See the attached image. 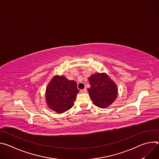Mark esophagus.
Masks as SVG:
<instances>
[{"instance_id":"34e87169","label":"esophagus","mask_w":159,"mask_h":159,"mask_svg":"<svg viewBox=\"0 0 159 159\" xmlns=\"http://www.w3.org/2000/svg\"><path fill=\"white\" fill-rule=\"evenodd\" d=\"M87 92V89L85 88V89H82V90H80V93H85Z\"/></svg>"}]
</instances>
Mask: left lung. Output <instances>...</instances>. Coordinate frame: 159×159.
<instances>
[{"label":"left lung","mask_w":159,"mask_h":159,"mask_svg":"<svg viewBox=\"0 0 159 159\" xmlns=\"http://www.w3.org/2000/svg\"><path fill=\"white\" fill-rule=\"evenodd\" d=\"M90 87L87 89L93 103L101 108H106L114 102L118 95L116 83L106 73H96L89 78Z\"/></svg>","instance_id":"8db88e82"}]
</instances>
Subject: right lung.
<instances>
[{
    "label": "right lung",
    "mask_w": 159,
    "mask_h": 159,
    "mask_svg": "<svg viewBox=\"0 0 159 159\" xmlns=\"http://www.w3.org/2000/svg\"><path fill=\"white\" fill-rule=\"evenodd\" d=\"M79 92L75 81L56 75L47 87L45 100L49 109L60 114L73 106Z\"/></svg>",
    "instance_id": "right-lung-1"
}]
</instances>
